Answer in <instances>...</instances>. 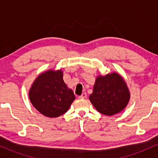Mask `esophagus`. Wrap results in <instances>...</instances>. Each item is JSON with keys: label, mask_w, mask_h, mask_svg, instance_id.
I'll use <instances>...</instances> for the list:
<instances>
[{"label": "esophagus", "mask_w": 158, "mask_h": 158, "mask_svg": "<svg viewBox=\"0 0 158 158\" xmlns=\"http://www.w3.org/2000/svg\"><path fill=\"white\" fill-rule=\"evenodd\" d=\"M87 97V94L86 93H83L81 96H79V99H85Z\"/></svg>", "instance_id": "obj_1"}]
</instances>
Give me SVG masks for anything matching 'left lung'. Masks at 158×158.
I'll use <instances>...</instances> for the list:
<instances>
[{
    "label": "left lung",
    "instance_id": "left-lung-1",
    "mask_svg": "<svg viewBox=\"0 0 158 158\" xmlns=\"http://www.w3.org/2000/svg\"><path fill=\"white\" fill-rule=\"evenodd\" d=\"M89 99L99 113L112 116L122 111L130 99V92L123 78L114 73L96 79Z\"/></svg>",
    "mask_w": 158,
    "mask_h": 158
}]
</instances>
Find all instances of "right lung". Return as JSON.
Instances as JSON below:
<instances>
[{
	"label": "right lung",
	"mask_w": 158,
	"mask_h": 158,
	"mask_svg": "<svg viewBox=\"0 0 158 158\" xmlns=\"http://www.w3.org/2000/svg\"><path fill=\"white\" fill-rule=\"evenodd\" d=\"M29 97L35 109L48 117L66 113L76 98L63 80L61 70H49L40 74L32 83Z\"/></svg>",
	"instance_id": "1"
}]
</instances>
